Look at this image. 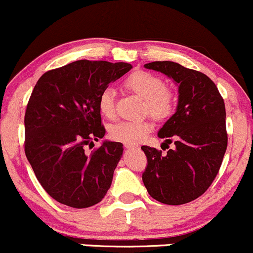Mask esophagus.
<instances>
[{"label": "esophagus", "instance_id": "obj_1", "mask_svg": "<svg viewBox=\"0 0 253 253\" xmlns=\"http://www.w3.org/2000/svg\"><path fill=\"white\" fill-rule=\"evenodd\" d=\"M124 147L127 149H138V146H134V144H126Z\"/></svg>", "mask_w": 253, "mask_h": 253}]
</instances>
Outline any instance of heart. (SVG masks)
Returning <instances> with one entry per match:
<instances>
[{
	"mask_svg": "<svg viewBox=\"0 0 253 253\" xmlns=\"http://www.w3.org/2000/svg\"><path fill=\"white\" fill-rule=\"evenodd\" d=\"M127 89L144 99V111L157 121H164L172 115L175 106V95L166 88L163 79L146 70H136L124 82ZM116 92L111 87L101 90L98 99L99 111L105 118H116ZM153 130V123L143 121L121 122L110 127L112 140L124 144H137L144 140Z\"/></svg>",
	"mask_w": 253,
	"mask_h": 253,
	"instance_id": "1",
	"label": "heart"
}]
</instances>
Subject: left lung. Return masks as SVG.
<instances>
[{"mask_svg": "<svg viewBox=\"0 0 253 253\" xmlns=\"http://www.w3.org/2000/svg\"><path fill=\"white\" fill-rule=\"evenodd\" d=\"M178 86L175 113L158 136L174 142L166 155L142 146L148 165L142 174L148 194L159 202L179 206L203 195L216 177L227 149L226 110L217 87L207 75L175 62L144 64Z\"/></svg>", "mask_w": 253, "mask_h": 253, "instance_id": "obj_1", "label": "left lung"}]
</instances>
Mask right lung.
Listing matches in <instances>:
<instances>
[{
    "label": "right lung",
    "mask_w": 253,
    "mask_h": 253,
    "mask_svg": "<svg viewBox=\"0 0 253 253\" xmlns=\"http://www.w3.org/2000/svg\"><path fill=\"white\" fill-rule=\"evenodd\" d=\"M130 63L73 62L42 75L25 113V153L41 185L72 208L99 203L123 155L121 142L104 141L90 155L84 147L105 135L98 99Z\"/></svg>",
    "instance_id": "right-lung-1"
}]
</instances>
